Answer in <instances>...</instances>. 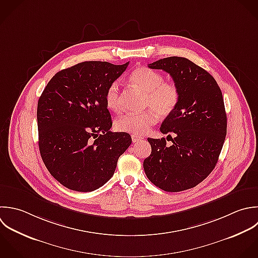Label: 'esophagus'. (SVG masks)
<instances>
[{
  "instance_id": "esophagus-1",
  "label": "esophagus",
  "mask_w": 258,
  "mask_h": 258,
  "mask_svg": "<svg viewBox=\"0 0 258 258\" xmlns=\"http://www.w3.org/2000/svg\"><path fill=\"white\" fill-rule=\"evenodd\" d=\"M141 140H143V137H140V136H137V135H132L133 143H137V142H139Z\"/></svg>"
}]
</instances>
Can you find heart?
Masks as SVG:
<instances>
[{"label":"heart","mask_w":258,"mask_h":258,"mask_svg":"<svg viewBox=\"0 0 258 258\" xmlns=\"http://www.w3.org/2000/svg\"><path fill=\"white\" fill-rule=\"evenodd\" d=\"M130 81L146 92L145 103L152 108L143 112H128L119 116L115 121V127L119 132L143 135L158 122V113L161 116H169L175 111L180 101V89L175 82L165 81L162 73L148 67L135 69L130 76ZM105 102L111 110L120 109L117 82H112L108 86Z\"/></svg>","instance_id":"1"}]
</instances>
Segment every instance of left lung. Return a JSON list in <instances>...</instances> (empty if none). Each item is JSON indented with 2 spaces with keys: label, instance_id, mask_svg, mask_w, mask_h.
Instances as JSON below:
<instances>
[{
  "label": "left lung",
  "instance_id": "left-lung-1",
  "mask_svg": "<svg viewBox=\"0 0 258 258\" xmlns=\"http://www.w3.org/2000/svg\"><path fill=\"white\" fill-rule=\"evenodd\" d=\"M169 73L180 89L175 111L160 130L174 134L172 146L165 138L148 139L152 153L144 161L148 179L167 192L194 188L215 168L226 133L227 115L220 87L205 69L184 57H167L149 64Z\"/></svg>",
  "mask_w": 258,
  "mask_h": 258
}]
</instances>
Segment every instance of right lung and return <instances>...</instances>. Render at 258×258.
<instances>
[{
    "label": "right lung",
    "mask_w": 258,
    "mask_h": 258,
    "mask_svg": "<svg viewBox=\"0 0 258 258\" xmlns=\"http://www.w3.org/2000/svg\"><path fill=\"white\" fill-rule=\"evenodd\" d=\"M85 61L57 72L37 106L39 150L49 173L64 187L91 192L114 174L132 144L127 133H112L105 102L108 86L126 69Z\"/></svg>",
    "instance_id": "right-lung-1"
}]
</instances>
